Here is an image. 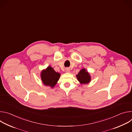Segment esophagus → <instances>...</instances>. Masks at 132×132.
<instances>
[{"label": "esophagus", "mask_w": 132, "mask_h": 132, "mask_svg": "<svg viewBox=\"0 0 132 132\" xmlns=\"http://www.w3.org/2000/svg\"><path fill=\"white\" fill-rule=\"evenodd\" d=\"M65 70H66V72H68V73L70 72V69H69V68H66V69H65Z\"/></svg>", "instance_id": "esophagus-1"}]
</instances>
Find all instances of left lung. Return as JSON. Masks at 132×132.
Segmentation results:
<instances>
[{
    "label": "left lung",
    "instance_id": "1",
    "mask_svg": "<svg viewBox=\"0 0 132 132\" xmlns=\"http://www.w3.org/2000/svg\"><path fill=\"white\" fill-rule=\"evenodd\" d=\"M76 77L81 85L88 84L90 82L91 80L90 73L85 68H82L79 71L76 75Z\"/></svg>",
    "mask_w": 132,
    "mask_h": 132
}]
</instances>
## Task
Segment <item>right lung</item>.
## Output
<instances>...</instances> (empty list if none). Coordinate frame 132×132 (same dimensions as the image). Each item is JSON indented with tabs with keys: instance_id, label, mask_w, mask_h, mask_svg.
I'll return each instance as SVG.
<instances>
[{
	"instance_id": "1",
	"label": "right lung",
	"mask_w": 132,
	"mask_h": 132,
	"mask_svg": "<svg viewBox=\"0 0 132 132\" xmlns=\"http://www.w3.org/2000/svg\"><path fill=\"white\" fill-rule=\"evenodd\" d=\"M40 76L43 85L53 88L58 82L61 73L56 72L53 67L48 66L46 69L41 71Z\"/></svg>"
}]
</instances>
